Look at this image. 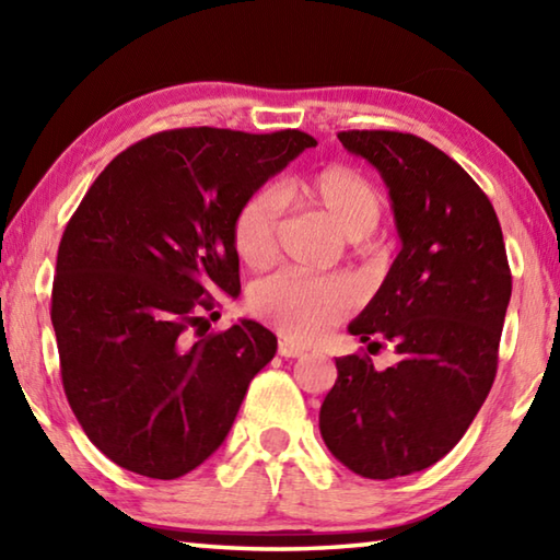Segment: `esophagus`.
Masks as SVG:
<instances>
[{
  "label": "esophagus",
  "instance_id": "esophagus-1",
  "mask_svg": "<svg viewBox=\"0 0 560 560\" xmlns=\"http://www.w3.org/2000/svg\"><path fill=\"white\" fill-rule=\"evenodd\" d=\"M279 355L281 358H299V355H303V348L291 343V340H279Z\"/></svg>",
  "mask_w": 560,
  "mask_h": 560
}]
</instances>
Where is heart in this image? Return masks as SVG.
Returning <instances> with one entry per match:
<instances>
[{"instance_id": "heart-1", "label": "heart", "mask_w": 560, "mask_h": 560, "mask_svg": "<svg viewBox=\"0 0 560 560\" xmlns=\"http://www.w3.org/2000/svg\"><path fill=\"white\" fill-rule=\"evenodd\" d=\"M281 197L301 210L328 220L348 240L371 234L383 217V197L363 173L346 165H330L320 173L291 179ZM279 197L259 189L246 197L232 220V244L236 257L252 269H267L279 249ZM360 291L343 273L303 277L281 271L259 281L249 293V308L264 324L291 343H318L330 328L353 314Z\"/></svg>"}]
</instances>
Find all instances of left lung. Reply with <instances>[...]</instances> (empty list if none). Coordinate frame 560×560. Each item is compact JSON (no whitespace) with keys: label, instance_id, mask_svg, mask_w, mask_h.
Returning <instances> with one entry per match:
<instances>
[{"label":"left lung","instance_id":"obj_1","mask_svg":"<svg viewBox=\"0 0 560 560\" xmlns=\"http://www.w3.org/2000/svg\"><path fill=\"white\" fill-rule=\"evenodd\" d=\"M338 140L381 173L402 242L348 330L368 350L390 340L397 363L375 371L368 355L336 358L318 428L343 467L395 479L440 462L485 405L511 271L489 197L440 148L395 130H348Z\"/></svg>","mask_w":560,"mask_h":560}]
</instances>
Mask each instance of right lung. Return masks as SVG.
<instances>
[{
    "label": "right lung",
    "instance_id": "add662e5",
    "mask_svg": "<svg viewBox=\"0 0 560 560\" xmlns=\"http://www.w3.org/2000/svg\"><path fill=\"white\" fill-rule=\"evenodd\" d=\"M314 145L301 130L158 132L113 158L66 224L51 293L61 381L118 467L177 479L226 440L277 336L249 318L187 330L214 296H240V205Z\"/></svg>",
    "mask_w": 560,
    "mask_h": 560
}]
</instances>
